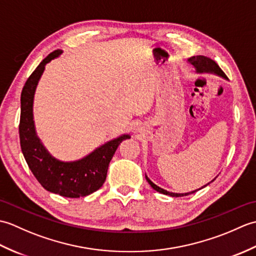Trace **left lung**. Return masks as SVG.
Here are the masks:
<instances>
[{"mask_svg":"<svg viewBox=\"0 0 256 256\" xmlns=\"http://www.w3.org/2000/svg\"><path fill=\"white\" fill-rule=\"evenodd\" d=\"M187 62L194 68L196 72H197V74H216V76H219V77L228 80V78H226V76L224 74V72H222V70L220 69V67L218 66V64H216L214 60H212V59H210V58H206V57H204V56H194V57L188 58ZM145 178H146V180L148 182V184H150V187L153 188L154 190H156L157 192L162 194H166V196H170V197H184V196H188V194H194V192H198V190H200L201 188L208 186V184H209L211 182H214V179H216V178H214V180H211L210 182L204 184V187H201V188H199V189L192 190V192H189L178 194V192H167V190L160 188V186H157V184H155L153 182H152L148 176H146V175H145Z\"/></svg>","mask_w":256,"mask_h":256,"instance_id":"8db88e82","label":"left lung"}]
</instances>
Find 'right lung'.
Returning a JSON list of instances; mask_svg holds the SVG:
<instances>
[{
    "label": "right lung",
    "mask_w": 256,
    "mask_h": 256,
    "mask_svg": "<svg viewBox=\"0 0 256 256\" xmlns=\"http://www.w3.org/2000/svg\"><path fill=\"white\" fill-rule=\"evenodd\" d=\"M62 50L50 54L27 79L20 94V148L30 170L48 192L67 198L86 197L96 192L106 182L108 164L124 140L130 134L108 140L77 160L64 162L54 157L38 138L34 121V98L45 67L59 57Z\"/></svg>",
    "instance_id": "add662e5"
}]
</instances>
